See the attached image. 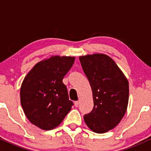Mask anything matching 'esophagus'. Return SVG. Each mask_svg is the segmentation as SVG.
<instances>
[{
  "mask_svg": "<svg viewBox=\"0 0 151 151\" xmlns=\"http://www.w3.org/2000/svg\"><path fill=\"white\" fill-rule=\"evenodd\" d=\"M74 106H75V107H78V106H79V101H74Z\"/></svg>",
  "mask_w": 151,
  "mask_h": 151,
  "instance_id": "esophagus-1",
  "label": "esophagus"
}]
</instances>
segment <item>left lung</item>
<instances>
[{"instance_id":"1","label":"left lung","mask_w":151,"mask_h":151,"mask_svg":"<svg viewBox=\"0 0 151 151\" xmlns=\"http://www.w3.org/2000/svg\"><path fill=\"white\" fill-rule=\"evenodd\" d=\"M79 60L91 85L93 99V108L84 115V121L93 132L106 133L115 128L126 113L129 81L107 55H88L79 57Z\"/></svg>"}]
</instances>
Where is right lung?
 <instances>
[{
  "mask_svg": "<svg viewBox=\"0 0 151 151\" xmlns=\"http://www.w3.org/2000/svg\"><path fill=\"white\" fill-rule=\"evenodd\" d=\"M74 60V57L54 56L42 60L34 66L22 81L20 102L24 113L40 129H55L72 109L74 104L69 99L62 79Z\"/></svg>",
  "mask_w": 151,
  "mask_h": 151,
  "instance_id": "right-lung-1",
  "label": "right lung"
}]
</instances>
